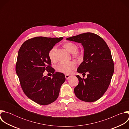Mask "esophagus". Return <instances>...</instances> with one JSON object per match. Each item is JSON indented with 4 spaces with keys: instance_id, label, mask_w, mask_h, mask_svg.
I'll return each mask as SVG.
<instances>
[{
    "instance_id": "1",
    "label": "esophagus",
    "mask_w": 129,
    "mask_h": 129,
    "mask_svg": "<svg viewBox=\"0 0 129 129\" xmlns=\"http://www.w3.org/2000/svg\"><path fill=\"white\" fill-rule=\"evenodd\" d=\"M65 78H66V79H67V80H68V79H69V78H70V76H69V75H65Z\"/></svg>"
}]
</instances>
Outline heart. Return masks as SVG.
Masks as SVG:
<instances>
[{
    "mask_svg": "<svg viewBox=\"0 0 129 129\" xmlns=\"http://www.w3.org/2000/svg\"><path fill=\"white\" fill-rule=\"evenodd\" d=\"M65 48L70 53H75L78 50V46L76 44L72 42L66 43L64 45ZM57 49V46H53L49 51L48 56L51 61H54L56 60V51ZM75 56H79V55L77 53H75ZM75 63L72 62H60L56 66V69L58 71L64 73L68 74L70 73L72 70L75 68Z\"/></svg>",
    "mask_w": 129,
    "mask_h": 129,
    "instance_id": "1",
    "label": "heart"
}]
</instances>
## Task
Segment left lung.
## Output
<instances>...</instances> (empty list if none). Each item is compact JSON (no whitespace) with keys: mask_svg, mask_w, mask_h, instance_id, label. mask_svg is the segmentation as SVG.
<instances>
[{"mask_svg":"<svg viewBox=\"0 0 129 129\" xmlns=\"http://www.w3.org/2000/svg\"><path fill=\"white\" fill-rule=\"evenodd\" d=\"M66 40L81 43L84 50L83 61L77 71L85 75L88 72L86 79L76 76L79 82L74 89L75 95L84 102H95L105 93L113 75L111 51L103 38L92 33L81 34Z\"/></svg>","mask_w":129,"mask_h":129,"instance_id":"left-lung-1","label":"left lung"}]
</instances>
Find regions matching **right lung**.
Here are the masks:
<instances>
[{
	"label": "right lung",
	"instance_id": "obj_1",
	"mask_svg": "<svg viewBox=\"0 0 129 129\" xmlns=\"http://www.w3.org/2000/svg\"><path fill=\"white\" fill-rule=\"evenodd\" d=\"M63 39L37 37L25 41L18 51L16 72L21 88L38 104L47 105L56 101L65 81L63 73H54L48 56L49 50ZM45 70L53 73L52 78L43 75Z\"/></svg>",
	"mask_w": 129,
	"mask_h": 129
}]
</instances>
